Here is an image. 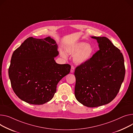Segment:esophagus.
<instances>
[{
	"mask_svg": "<svg viewBox=\"0 0 133 133\" xmlns=\"http://www.w3.org/2000/svg\"><path fill=\"white\" fill-rule=\"evenodd\" d=\"M74 69H75L74 67L73 66H71V69H70V73H74Z\"/></svg>",
	"mask_w": 133,
	"mask_h": 133,
	"instance_id": "esophagus-1",
	"label": "esophagus"
}]
</instances>
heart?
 I'll return each instance as SVG.
<instances>
[{
  "label": "heart",
  "mask_w": 133,
  "mask_h": 133,
  "mask_svg": "<svg viewBox=\"0 0 133 133\" xmlns=\"http://www.w3.org/2000/svg\"><path fill=\"white\" fill-rule=\"evenodd\" d=\"M66 51L70 55H74V63L76 65H82L89 61L94 54V48L89 44L81 42L75 43L66 48ZM61 56L64 59L67 58L63 51H60Z\"/></svg>",
  "instance_id": "1"
}]
</instances>
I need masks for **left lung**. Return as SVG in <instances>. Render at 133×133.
<instances>
[{"label": "left lung", "mask_w": 133, "mask_h": 133, "mask_svg": "<svg viewBox=\"0 0 133 133\" xmlns=\"http://www.w3.org/2000/svg\"><path fill=\"white\" fill-rule=\"evenodd\" d=\"M91 37L97 40L99 50L76 68L75 96L83 105L95 108L110 103L116 97L124 79L125 67L122 53L110 40Z\"/></svg>", "instance_id": "1"}]
</instances>
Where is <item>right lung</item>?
I'll use <instances>...</instances> for the list:
<instances>
[{
  "instance_id": "1",
  "label": "right lung",
  "mask_w": 133,
  "mask_h": 133,
  "mask_svg": "<svg viewBox=\"0 0 133 133\" xmlns=\"http://www.w3.org/2000/svg\"><path fill=\"white\" fill-rule=\"evenodd\" d=\"M58 45L50 37L26 39L16 49L8 69L12 89L22 101L34 105L50 101L58 82L69 73L70 66L56 63Z\"/></svg>"
}]
</instances>
